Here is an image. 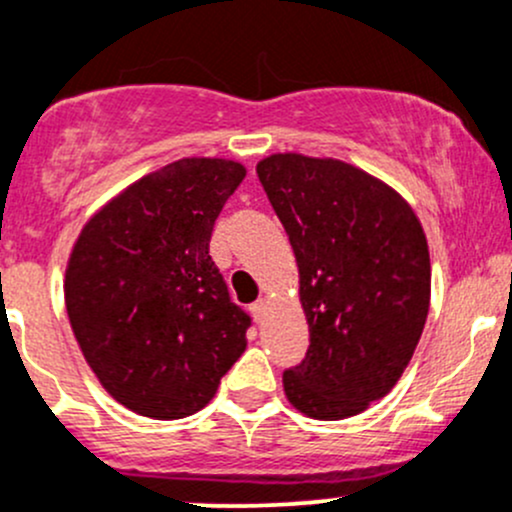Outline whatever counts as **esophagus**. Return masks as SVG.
Segmentation results:
<instances>
[{
  "mask_svg": "<svg viewBox=\"0 0 512 512\" xmlns=\"http://www.w3.org/2000/svg\"><path fill=\"white\" fill-rule=\"evenodd\" d=\"M265 309H267L265 299H257L255 304L250 306V314H252V319L257 321V324H262V319H265Z\"/></svg>",
  "mask_w": 512,
  "mask_h": 512,
  "instance_id": "obj_1",
  "label": "esophagus"
}]
</instances>
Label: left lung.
Masks as SVG:
<instances>
[{
	"label": "left lung",
	"mask_w": 512,
	"mask_h": 512,
	"mask_svg": "<svg viewBox=\"0 0 512 512\" xmlns=\"http://www.w3.org/2000/svg\"><path fill=\"white\" fill-rule=\"evenodd\" d=\"M257 176L292 242L309 324L284 392L306 417H353L395 387L422 336L424 230L400 193L338 159L272 154Z\"/></svg>",
	"instance_id": "8db88e82"
}]
</instances>
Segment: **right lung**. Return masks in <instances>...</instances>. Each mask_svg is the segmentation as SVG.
<instances>
[{"mask_svg":"<svg viewBox=\"0 0 512 512\" xmlns=\"http://www.w3.org/2000/svg\"><path fill=\"white\" fill-rule=\"evenodd\" d=\"M245 179L228 159H181L88 220L66 270L75 341L117 402L181 419L213 400L252 319L208 255L215 218Z\"/></svg>","mask_w":512,"mask_h":512,"instance_id":"obj_1","label":"right lung"}]
</instances>
